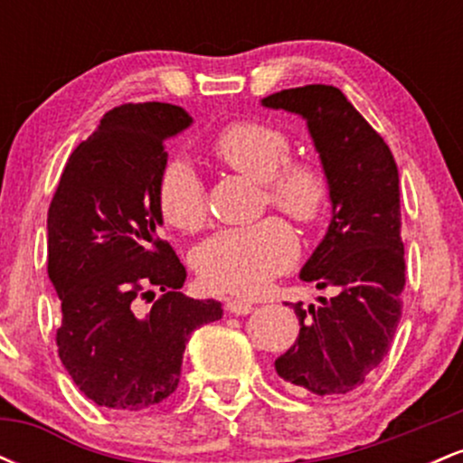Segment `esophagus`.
<instances>
[{
	"label": "esophagus",
	"mask_w": 463,
	"mask_h": 463,
	"mask_svg": "<svg viewBox=\"0 0 463 463\" xmlns=\"http://www.w3.org/2000/svg\"><path fill=\"white\" fill-rule=\"evenodd\" d=\"M252 309H254L252 302H248V300H241V298H228L226 300V311L235 313V316H248Z\"/></svg>",
	"instance_id": "34e87169"
}]
</instances>
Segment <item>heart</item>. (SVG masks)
<instances>
[{"label": "heart", "mask_w": 463, "mask_h": 463, "mask_svg": "<svg viewBox=\"0 0 463 463\" xmlns=\"http://www.w3.org/2000/svg\"><path fill=\"white\" fill-rule=\"evenodd\" d=\"M213 152L235 172L263 183V202L296 222L311 224L324 213L331 183L322 165L291 158V141L265 121H235L217 132ZM158 206L165 222L180 231H198L206 220L204 180L184 158H172L158 178ZM298 239L280 217L217 231L194 254L195 272L211 291L250 296L298 259Z\"/></svg>", "instance_id": "heart-1"}]
</instances>
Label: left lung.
<instances>
[{
    "mask_svg": "<svg viewBox=\"0 0 463 463\" xmlns=\"http://www.w3.org/2000/svg\"><path fill=\"white\" fill-rule=\"evenodd\" d=\"M307 119L331 183L333 220L300 279L339 291L320 307L294 305L296 344L274 361L296 394H348L383 361L402 313L405 246L398 167L390 146L346 95L328 84L263 99Z\"/></svg>",
    "mask_w": 463,
    "mask_h": 463,
    "instance_id": "8db88e82",
    "label": "left lung"
}]
</instances>
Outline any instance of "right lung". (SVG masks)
Instances as JSON below:
<instances>
[{"mask_svg": "<svg viewBox=\"0 0 463 463\" xmlns=\"http://www.w3.org/2000/svg\"><path fill=\"white\" fill-rule=\"evenodd\" d=\"M189 124L174 104L115 106L69 156L47 213L58 357L84 396L115 411L172 396L189 335L222 317L220 302L180 294L187 272L158 232L165 139Z\"/></svg>", "mask_w": 463, "mask_h": 463, "instance_id": "1", "label": "right lung"}]
</instances>
